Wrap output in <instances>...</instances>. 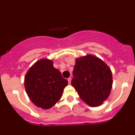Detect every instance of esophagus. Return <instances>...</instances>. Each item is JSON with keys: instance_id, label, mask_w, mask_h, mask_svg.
Returning a JSON list of instances; mask_svg holds the SVG:
<instances>
[{"instance_id": "obj_1", "label": "esophagus", "mask_w": 135, "mask_h": 135, "mask_svg": "<svg viewBox=\"0 0 135 135\" xmlns=\"http://www.w3.org/2000/svg\"><path fill=\"white\" fill-rule=\"evenodd\" d=\"M71 78H68V84H71Z\"/></svg>"}]
</instances>
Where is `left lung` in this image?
<instances>
[{
    "label": "left lung",
    "mask_w": 135,
    "mask_h": 135,
    "mask_svg": "<svg viewBox=\"0 0 135 135\" xmlns=\"http://www.w3.org/2000/svg\"><path fill=\"white\" fill-rule=\"evenodd\" d=\"M71 84L87 105L97 107L107 100L112 90V70L106 63L90 54L75 60Z\"/></svg>",
    "instance_id": "obj_1"
}]
</instances>
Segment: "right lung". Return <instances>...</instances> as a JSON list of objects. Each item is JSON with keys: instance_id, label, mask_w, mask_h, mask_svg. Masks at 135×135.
Returning <instances> with one entry per match:
<instances>
[{"instance_id": "right-lung-1", "label": "right lung", "mask_w": 135, "mask_h": 135, "mask_svg": "<svg viewBox=\"0 0 135 135\" xmlns=\"http://www.w3.org/2000/svg\"><path fill=\"white\" fill-rule=\"evenodd\" d=\"M68 80L62 77L53 61L42 58L35 62L27 70L24 78L26 91L36 106L48 109L60 100Z\"/></svg>"}]
</instances>
